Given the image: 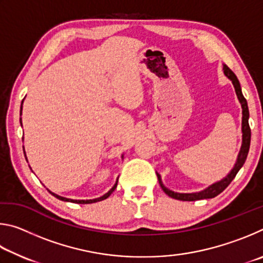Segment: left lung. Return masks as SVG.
Returning a JSON list of instances; mask_svg holds the SVG:
<instances>
[{
  "mask_svg": "<svg viewBox=\"0 0 263 263\" xmlns=\"http://www.w3.org/2000/svg\"><path fill=\"white\" fill-rule=\"evenodd\" d=\"M222 69H224V74L226 75V77H228L231 80V81H232L234 89H235V94H237L238 100H239L240 104H241V108H242V127H241V130H242V144H241V148H240V152L238 154L237 162H235L233 169L229 173L228 176H225L222 180L216 182V183L211 184L210 186H208L206 189L199 191V193H191V194L174 193V191L169 190L168 188H166V186L163 185L162 181H161V176H160L157 173L159 183H160V185H161L162 190L169 196V197L179 199V201H188V202L198 201V199H205V198L216 197L217 195H219L221 191H224L226 188H228V185L231 183V182H232V180L234 179L235 175H237L238 172L240 171V168L243 166L245 161H246V158H247V154H248V151H249V145H251V127H249V124H248L249 111H248L247 101L242 95L241 87H240L239 80L237 79V77H235V74L226 65L222 66Z\"/></svg>",
  "mask_w": 263,
  "mask_h": 263,
  "instance_id": "8db88e82",
  "label": "left lung"
}]
</instances>
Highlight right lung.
Instances as JSON below:
<instances>
[{"mask_svg":"<svg viewBox=\"0 0 263 263\" xmlns=\"http://www.w3.org/2000/svg\"><path fill=\"white\" fill-rule=\"evenodd\" d=\"M24 101V100H23ZM23 101H22V104H23ZM21 115H22V105H21ZM21 121V125H22V118L20 119ZM23 149H24V147H23ZM26 159V158H25ZM117 182H118V179H117V181H116V183L114 184V186L112 188H111L108 193L106 194H104L103 196H101V197H99V198H94V199H70V198H66V197H62V196H59V195H57V194H54V193H52V191H50V193L54 196V197H57L58 199H60V201H64V202H72V203H77V204H90V203H96V202H100V201H103V199H105V198H108L109 196L114 193L115 191V189H116V186H117Z\"/></svg>","mask_w":263,"mask_h":263,"instance_id":"add662e5","label":"right lung"}]
</instances>
